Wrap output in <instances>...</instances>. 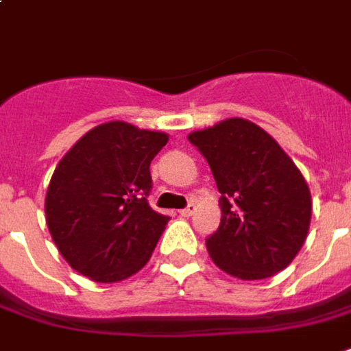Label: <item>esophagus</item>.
<instances>
[{"mask_svg":"<svg viewBox=\"0 0 351 351\" xmlns=\"http://www.w3.org/2000/svg\"><path fill=\"white\" fill-rule=\"evenodd\" d=\"M193 210H195V205H193V203H188V205H186L184 209L178 210V213H180V217H190Z\"/></svg>","mask_w":351,"mask_h":351,"instance_id":"1","label":"esophagus"}]
</instances>
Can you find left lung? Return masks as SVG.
<instances>
[{"label":"left lung","mask_w":351,"mask_h":351,"mask_svg":"<svg viewBox=\"0 0 351 351\" xmlns=\"http://www.w3.org/2000/svg\"><path fill=\"white\" fill-rule=\"evenodd\" d=\"M188 141L207 159L220 192V226L205 241L213 262L239 279H266L287 268L312 218L310 190L293 159L241 117Z\"/></svg>","instance_id":"obj_1"}]
</instances>
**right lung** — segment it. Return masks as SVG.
<instances>
[{
  "label": "right lung",
  "instance_id": "1",
  "mask_svg": "<svg viewBox=\"0 0 351 351\" xmlns=\"http://www.w3.org/2000/svg\"><path fill=\"white\" fill-rule=\"evenodd\" d=\"M167 141L165 133L110 121L90 129L60 159L45 215L53 241L75 271L116 283L150 261L169 222L148 203L150 163Z\"/></svg>",
  "mask_w": 351,
  "mask_h": 351
}]
</instances>
